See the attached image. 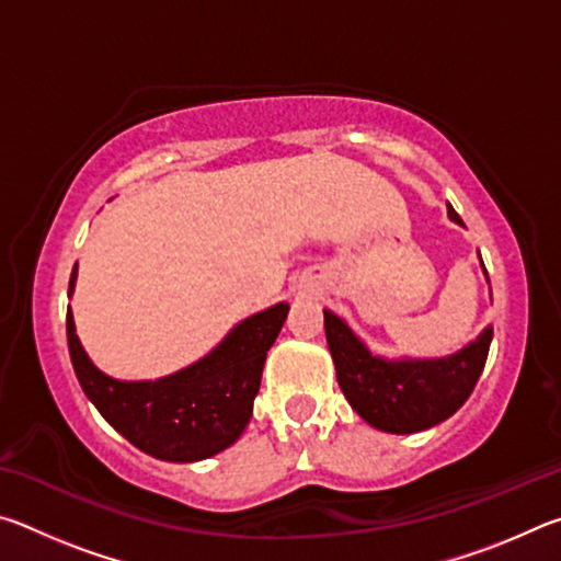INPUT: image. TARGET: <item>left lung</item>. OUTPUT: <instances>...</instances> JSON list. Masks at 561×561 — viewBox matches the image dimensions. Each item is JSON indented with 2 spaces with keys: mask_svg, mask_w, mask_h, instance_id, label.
Instances as JSON below:
<instances>
[{
  "mask_svg": "<svg viewBox=\"0 0 561 561\" xmlns=\"http://www.w3.org/2000/svg\"><path fill=\"white\" fill-rule=\"evenodd\" d=\"M448 215L462 225L450 205ZM324 329L336 381L351 408L368 425L396 435L428 431L458 411L485 368L492 341L488 327L453 356L383 358L371 354L346 321L329 309H324Z\"/></svg>",
  "mask_w": 561,
  "mask_h": 561,
  "instance_id": "8db88e82",
  "label": "left lung"
}]
</instances>
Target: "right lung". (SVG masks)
<instances>
[{
  "label": "right lung",
  "mask_w": 561,
  "mask_h": 561,
  "mask_svg": "<svg viewBox=\"0 0 561 561\" xmlns=\"http://www.w3.org/2000/svg\"><path fill=\"white\" fill-rule=\"evenodd\" d=\"M76 284V267L69 297ZM289 304L240 321L210 354L156 381H118L93 366L73 314H66V339L76 378L99 413L138 450L168 462L213 458L240 438L252 417L267 351L287 321Z\"/></svg>",
  "instance_id": "obj_1"
}]
</instances>
